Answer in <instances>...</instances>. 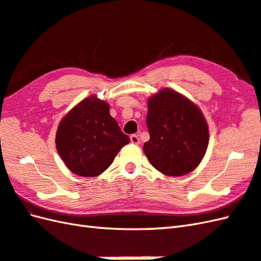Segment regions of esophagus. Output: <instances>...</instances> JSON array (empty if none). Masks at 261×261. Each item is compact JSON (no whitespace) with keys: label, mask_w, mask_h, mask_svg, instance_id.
Here are the masks:
<instances>
[{"label":"esophagus","mask_w":261,"mask_h":261,"mask_svg":"<svg viewBox=\"0 0 261 261\" xmlns=\"http://www.w3.org/2000/svg\"><path fill=\"white\" fill-rule=\"evenodd\" d=\"M130 142L133 143V144H140L141 143V141H140V137H138L137 135H135V134H133V135H130Z\"/></svg>","instance_id":"obj_1"}]
</instances>
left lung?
<instances>
[{
  "label": "left lung",
  "mask_w": 261,
  "mask_h": 261,
  "mask_svg": "<svg viewBox=\"0 0 261 261\" xmlns=\"http://www.w3.org/2000/svg\"><path fill=\"white\" fill-rule=\"evenodd\" d=\"M149 141L144 153L156 170L182 176L195 170L209 145V127L200 108L179 92L163 88L147 100Z\"/></svg>",
  "instance_id": "obj_1"
}]
</instances>
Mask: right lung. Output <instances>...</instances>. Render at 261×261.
I'll return each mask as SVG.
<instances>
[{
	"mask_svg": "<svg viewBox=\"0 0 261 261\" xmlns=\"http://www.w3.org/2000/svg\"><path fill=\"white\" fill-rule=\"evenodd\" d=\"M128 143L129 137L109 114V103L95 95L68 112L56 134V147L63 163L85 177L100 175Z\"/></svg>",
	"mask_w": 261,
	"mask_h": 261,
	"instance_id": "1",
	"label": "right lung"
}]
</instances>
